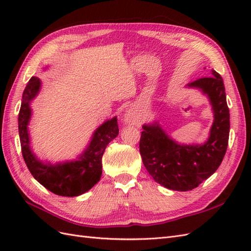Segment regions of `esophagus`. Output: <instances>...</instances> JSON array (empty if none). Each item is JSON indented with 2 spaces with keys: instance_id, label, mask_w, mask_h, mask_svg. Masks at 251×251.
Masks as SVG:
<instances>
[{
  "instance_id": "1",
  "label": "esophagus",
  "mask_w": 251,
  "mask_h": 251,
  "mask_svg": "<svg viewBox=\"0 0 251 251\" xmlns=\"http://www.w3.org/2000/svg\"><path fill=\"white\" fill-rule=\"evenodd\" d=\"M124 119H125V121H126V124H134V123H136V121H137V119H138L137 112H136V109L134 107L128 109L126 111V113L125 114Z\"/></svg>"
}]
</instances>
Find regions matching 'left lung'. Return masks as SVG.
<instances>
[{
    "instance_id": "8db88e82",
    "label": "left lung",
    "mask_w": 251,
    "mask_h": 251,
    "mask_svg": "<svg viewBox=\"0 0 251 251\" xmlns=\"http://www.w3.org/2000/svg\"><path fill=\"white\" fill-rule=\"evenodd\" d=\"M188 83L199 88L209 98L215 120L204 144H178L158 124L144 125L139 151L147 171L157 183L173 191L186 192L199 186L221 164L228 146L229 109L224 82L218 72Z\"/></svg>"
}]
</instances>
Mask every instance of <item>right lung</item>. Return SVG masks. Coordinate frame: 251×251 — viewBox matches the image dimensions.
<instances>
[{
  "mask_svg": "<svg viewBox=\"0 0 251 251\" xmlns=\"http://www.w3.org/2000/svg\"><path fill=\"white\" fill-rule=\"evenodd\" d=\"M40 78L32 76L24 90L19 113V134L22 155L34 179L53 194L76 197L92 188L101 177V159L109 142L117 137L119 128L116 117L107 120L94 132L92 140L78 160L55 165L45 164L30 150L28 124L31 116L30 101L39 93Z\"/></svg>",
  "mask_w": 251,
  "mask_h": 251,
  "instance_id": "add662e5",
  "label": "right lung"
}]
</instances>
